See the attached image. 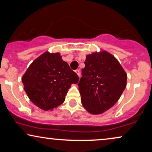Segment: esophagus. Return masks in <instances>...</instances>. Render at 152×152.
Here are the masks:
<instances>
[{"label": "esophagus", "mask_w": 152, "mask_h": 152, "mask_svg": "<svg viewBox=\"0 0 152 152\" xmlns=\"http://www.w3.org/2000/svg\"><path fill=\"white\" fill-rule=\"evenodd\" d=\"M75 72H76V74L77 75H78L79 77H80V70H75Z\"/></svg>", "instance_id": "34e87169"}]
</instances>
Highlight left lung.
Listing matches in <instances>:
<instances>
[{
    "label": "left lung",
    "instance_id": "obj_1",
    "mask_svg": "<svg viewBox=\"0 0 152 152\" xmlns=\"http://www.w3.org/2000/svg\"><path fill=\"white\" fill-rule=\"evenodd\" d=\"M79 82L83 107L93 115L103 113L118 101L127 75L118 59L105 50L86 55Z\"/></svg>",
    "mask_w": 152,
    "mask_h": 152
}]
</instances>
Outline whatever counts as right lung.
<instances>
[{
  "mask_svg": "<svg viewBox=\"0 0 152 152\" xmlns=\"http://www.w3.org/2000/svg\"><path fill=\"white\" fill-rule=\"evenodd\" d=\"M79 77L60 53L45 52L37 57L22 77V82L29 99L44 111L53 110L65 100L72 84Z\"/></svg>",
  "mask_w": 152,
  "mask_h": 152,
  "instance_id": "right-lung-1",
  "label": "right lung"
}]
</instances>
